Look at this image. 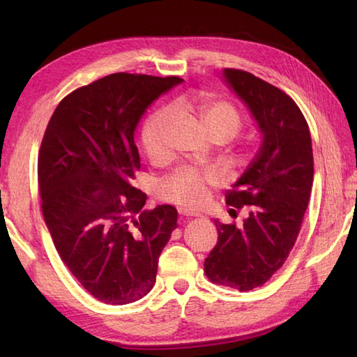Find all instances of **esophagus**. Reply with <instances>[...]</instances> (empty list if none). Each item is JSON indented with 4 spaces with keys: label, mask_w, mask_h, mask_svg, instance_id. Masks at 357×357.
Here are the masks:
<instances>
[{
    "label": "esophagus",
    "mask_w": 357,
    "mask_h": 357,
    "mask_svg": "<svg viewBox=\"0 0 357 357\" xmlns=\"http://www.w3.org/2000/svg\"><path fill=\"white\" fill-rule=\"evenodd\" d=\"M179 216L181 218H195V216H198V213H193V211H187V210L179 208Z\"/></svg>",
    "instance_id": "esophagus-1"
}]
</instances>
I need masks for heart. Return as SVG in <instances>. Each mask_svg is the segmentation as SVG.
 <instances>
[{
    "label": "heart",
    "instance_id": "b5f03b06",
    "mask_svg": "<svg viewBox=\"0 0 357 357\" xmlns=\"http://www.w3.org/2000/svg\"><path fill=\"white\" fill-rule=\"evenodd\" d=\"M185 104H181L184 107ZM198 113L202 124L213 139H231L242 127V119L234 105L219 100H204L196 105H187ZM174 121V110L162 107L151 113L142 127V146L151 159L167 155V136ZM216 184L213 173H201L190 167H181L164 178L158 187L159 198L184 208H198L207 199L208 185Z\"/></svg>",
    "mask_w": 357,
    "mask_h": 357
}]
</instances>
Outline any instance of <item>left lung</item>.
<instances>
[{"instance_id": "left-lung-1", "label": "left lung", "mask_w": 357, "mask_h": 357, "mask_svg": "<svg viewBox=\"0 0 357 357\" xmlns=\"http://www.w3.org/2000/svg\"><path fill=\"white\" fill-rule=\"evenodd\" d=\"M224 78L248 105L262 144L225 195L231 216L241 208L248 216L242 225L215 221L218 244L204 271L211 282L248 291L282 267L298 239L313 185V150L307 121L285 92L245 70L224 69Z\"/></svg>"}]
</instances>
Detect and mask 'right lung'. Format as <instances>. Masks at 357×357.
I'll list each match as a JSON object with an SVG mask.
<instances>
[{"label": "right lung", "instance_id": "1", "mask_svg": "<svg viewBox=\"0 0 357 357\" xmlns=\"http://www.w3.org/2000/svg\"><path fill=\"white\" fill-rule=\"evenodd\" d=\"M179 77L112 73L63 98L38 155L45 225L72 275L98 301L124 305L156 282L158 257L176 229L173 206L142 210L135 128Z\"/></svg>", "mask_w": 357, "mask_h": 357}]
</instances>
